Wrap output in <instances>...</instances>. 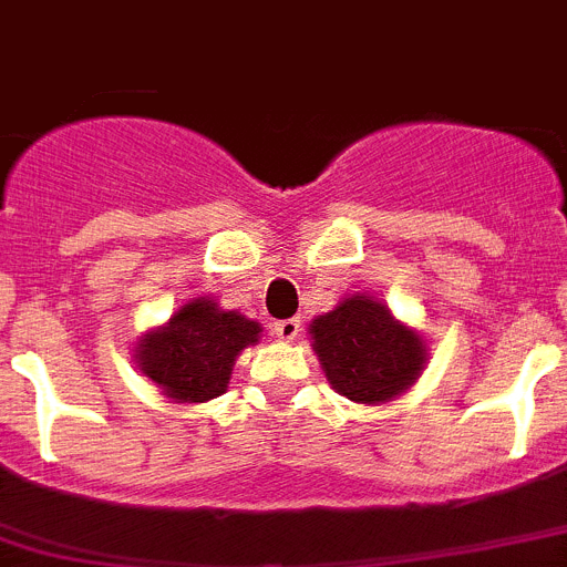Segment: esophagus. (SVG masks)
<instances>
[{"label":"esophagus","instance_id":"esophagus-1","mask_svg":"<svg viewBox=\"0 0 567 567\" xmlns=\"http://www.w3.org/2000/svg\"><path fill=\"white\" fill-rule=\"evenodd\" d=\"M299 330H301L299 319H285V321H277V324H274V336H277L279 341H285V343L296 341Z\"/></svg>","mask_w":567,"mask_h":567}]
</instances>
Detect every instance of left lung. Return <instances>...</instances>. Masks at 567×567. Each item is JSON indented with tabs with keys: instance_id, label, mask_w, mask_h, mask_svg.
Segmentation results:
<instances>
[{
	"instance_id": "obj_1",
	"label": "left lung",
	"mask_w": 567,
	"mask_h": 567,
	"mask_svg": "<svg viewBox=\"0 0 567 567\" xmlns=\"http://www.w3.org/2000/svg\"><path fill=\"white\" fill-rule=\"evenodd\" d=\"M310 338L332 389L363 405L391 403L409 391L427 361L422 338L372 296H349L313 319Z\"/></svg>"
}]
</instances>
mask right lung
Wrapping results in <instances>:
<instances>
[{
	"mask_svg": "<svg viewBox=\"0 0 567 567\" xmlns=\"http://www.w3.org/2000/svg\"><path fill=\"white\" fill-rule=\"evenodd\" d=\"M262 327L237 310L198 296L136 343V367L176 403H206L226 391L237 355Z\"/></svg>",
	"mask_w": 567,
	"mask_h": 567,
	"instance_id": "right-lung-1",
	"label": "right lung"
}]
</instances>
